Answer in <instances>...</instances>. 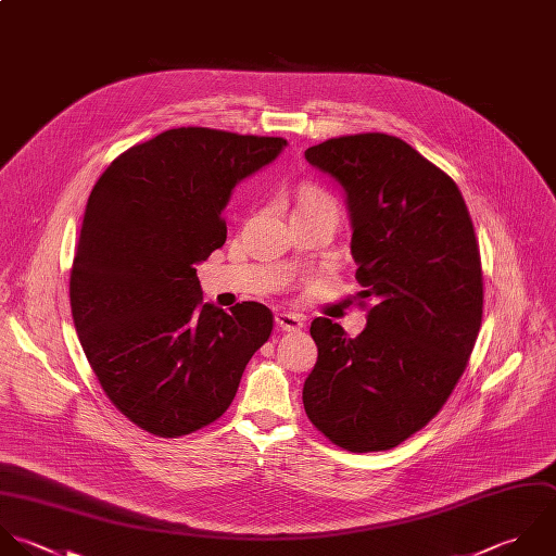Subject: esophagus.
I'll use <instances>...</instances> for the list:
<instances>
[{"label": "esophagus", "instance_id": "1", "mask_svg": "<svg viewBox=\"0 0 556 556\" xmlns=\"http://www.w3.org/2000/svg\"><path fill=\"white\" fill-rule=\"evenodd\" d=\"M275 325L281 329V331H301L303 329V316L299 314H290V312H279L275 316Z\"/></svg>", "mask_w": 556, "mask_h": 556}]
</instances>
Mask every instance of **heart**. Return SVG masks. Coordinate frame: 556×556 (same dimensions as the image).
<instances>
[{
  "label": "heart",
  "instance_id": "obj_1",
  "mask_svg": "<svg viewBox=\"0 0 556 556\" xmlns=\"http://www.w3.org/2000/svg\"><path fill=\"white\" fill-rule=\"evenodd\" d=\"M296 210H316V212H327L333 218H338V203L336 199L325 192L323 188L316 186H307L301 190L299 194V207Z\"/></svg>",
  "mask_w": 556,
  "mask_h": 556
}]
</instances>
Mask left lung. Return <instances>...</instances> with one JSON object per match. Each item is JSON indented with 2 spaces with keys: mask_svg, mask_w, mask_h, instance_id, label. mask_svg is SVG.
Here are the masks:
<instances>
[{
  "mask_svg": "<svg viewBox=\"0 0 556 556\" xmlns=\"http://www.w3.org/2000/svg\"><path fill=\"white\" fill-rule=\"evenodd\" d=\"M305 160L344 188L359 296L375 301L357 338L312 323L305 414L340 448L390 451L438 416L468 366L483 318L475 225L457 184L396 136L331 138Z\"/></svg>",
  "mask_w": 556,
  "mask_h": 556,
  "instance_id": "8db88e82",
  "label": "left lung"
}]
</instances>
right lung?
<instances>
[{"instance_id": "add662e5", "label": "right lung", "mask_w": 556, "mask_h": 556, "mask_svg": "<svg viewBox=\"0 0 556 556\" xmlns=\"http://www.w3.org/2000/svg\"><path fill=\"white\" fill-rule=\"evenodd\" d=\"M283 138L177 127L121 153L97 179L71 270L79 344L112 405L157 438L231 405L273 331L266 305L203 303L194 264L225 244L223 210Z\"/></svg>"}]
</instances>
